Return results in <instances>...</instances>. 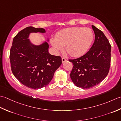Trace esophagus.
I'll return each instance as SVG.
<instances>
[{
	"label": "esophagus",
	"mask_w": 121,
	"mask_h": 121,
	"mask_svg": "<svg viewBox=\"0 0 121 121\" xmlns=\"http://www.w3.org/2000/svg\"><path fill=\"white\" fill-rule=\"evenodd\" d=\"M61 60H62V63H65L66 61V60L65 58H61Z\"/></svg>",
	"instance_id": "1"
}]
</instances>
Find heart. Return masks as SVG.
<instances>
[{
  "instance_id": "obj_1",
  "label": "heart",
  "mask_w": 121,
  "mask_h": 121,
  "mask_svg": "<svg viewBox=\"0 0 121 121\" xmlns=\"http://www.w3.org/2000/svg\"><path fill=\"white\" fill-rule=\"evenodd\" d=\"M91 29L82 27H73L64 29L56 34L55 38L52 39L51 43L56 51L66 50L73 57H79L85 54L91 45L93 40Z\"/></svg>"
}]
</instances>
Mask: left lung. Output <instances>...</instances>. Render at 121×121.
<instances>
[{
    "label": "left lung",
    "instance_id": "8db88e82",
    "mask_svg": "<svg viewBox=\"0 0 121 121\" xmlns=\"http://www.w3.org/2000/svg\"><path fill=\"white\" fill-rule=\"evenodd\" d=\"M95 40L91 48L81 57L69 60L73 67L70 78L78 87L89 89L98 85L109 73L111 46L102 32L92 26Z\"/></svg>",
    "mask_w": 121,
    "mask_h": 121
}]
</instances>
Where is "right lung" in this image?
<instances>
[{"label":"right lung","mask_w":121,"mask_h":121,"mask_svg":"<svg viewBox=\"0 0 121 121\" xmlns=\"http://www.w3.org/2000/svg\"><path fill=\"white\" fill-rule=\"evenodd\" d=\"M45 32L41 28L26 27L14 36L10 51L13 74L23 85L33 89L48 85L61 64V57L49 53L47 42L36 45L29 39L31 33Z\"/></svg>","instance_id":"add662e5"}]
</instances>
